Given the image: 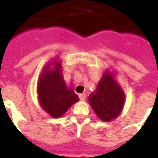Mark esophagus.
Wrapping results in <instances>:
<instances>
[{"label":"esophagus","mask_w":158,"mask_h":158,"mask_svg":"<svg viewBox=\"0 0 158 158\" xmlns=\"http://www.w3.org/2000/svg\"><path fill=\"white\" fill-rule=\"evenodd\" d=\"M79 99L82 100V101H84V100H85L86 98L85 94H79Z\"/></svg>","instance_id":"34e87169"}]
</instances>
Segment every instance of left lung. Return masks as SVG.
Returning <instances> with one entry per match:
<instances>
[{
    "mask_svg": "<svg viewBox=\"0 0 158 158\" xmlns=\"http://www.w3.org/2000/svg\"><path fill=\"white\" fill-rule=\"evenodd\" d=\"M88 100L96 116L103 122H110L120 115L125 102V94L117 82L115 73L107 69Z\"/></svg>",
    "mask_w": 158,
    "mask_h": 158,
    "instance_id": "8db88e82",
    "label": "left lung"
}]
</instances>
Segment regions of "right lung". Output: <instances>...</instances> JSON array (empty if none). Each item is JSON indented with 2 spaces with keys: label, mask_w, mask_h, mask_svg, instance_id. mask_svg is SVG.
<instances>
[{
  "label": "right lung",
  "mask_w": 158,
  "mask_h": 158,
  "mask_svg": "<svg viewBox=\"0 0 158 158\" xmlns=\"http://www.w3.org/2000/svg\"><path fill=\"white\" fill-rule=\"evenodd\" d=\"M37 93L41 108L54 118L62 117L73 104L79 102V96L63 79L62 62L58 57L47 62L43 68Z\"/></svg>",
  "instance_id": "add662e5"
}]
</instances>
